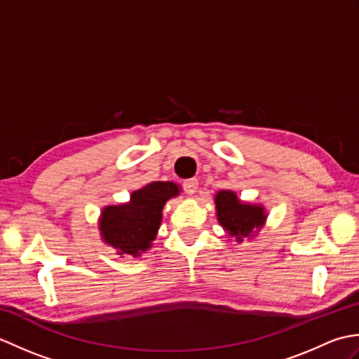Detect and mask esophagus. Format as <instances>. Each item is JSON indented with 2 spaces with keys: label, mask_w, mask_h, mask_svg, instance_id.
I'll return each mask as SVG.
<instances>
[{
  "label": "esophagus",
  "mask_w": 359,
  "mask_h": 359,
  "mask_svg": "<svg viewBox=\"0 0 359 359\" xmlns=\"http://www.w3.org/2000/svg\"><path fill=\"white\" fill-rule=\"evenodd\" d=\"M184 188L188 196H194L197 193V188H199V180L197 179H188L184 182Z\"/></svg>",
  "instance_id": "1"
}]
</instances>
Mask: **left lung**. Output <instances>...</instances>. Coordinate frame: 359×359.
Returning a JSON list of instances; mask_svg holds the SVG:
<instances>
[{
    "label": "left lung",
    "instance_id": "8db88e82",
    "mask_svg": "<svg viewBox=\"0 0 359 359\" xmlns=\"http://www.w3.org/2000/svg\"><path fill=\"white\" fill-rule=\"evenodd\" d=\"M216 216L220 226L230 238L242 243L253 239L266 222V211L261 203L242 202L231 189H220L215 196Z\"/></svg>",
    "mask_w": 359,
    "mask_h": 359
}]
</instances>
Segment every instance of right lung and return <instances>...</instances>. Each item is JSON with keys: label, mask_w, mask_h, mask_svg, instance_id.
<instances>
[{"label": "right lung", "mask_w": 359, "mask_h": 359, "mask_svg": "<svg viewBox=\"0 0 359 359\" xmlns=\"http://www.w3.org/2000/svg\"><path fill=\"white\" fill-rule=\"evenodd\" d=\"M180 191L174 182H152L133 191L129 202L106 205L98 219L102 241L121 257H140L156 241L165 203Z\"/></svg>", "instance_id": "1"}]
</instances>
